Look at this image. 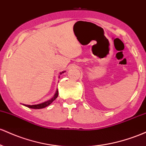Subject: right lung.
<instances>
[{"label": "right lung", "mask_w": 146, "mask_h": 146, "mask_svg": "<svg viewBox=\"0 0 146 146\" xmlns=\"http://www.w3.org/2000/svg\"><path fill=\"white\" fill-rule=\"evenodd\" d=\"M62 73H63V72H60V74H62ZM58 90H56V92L54 96V97L52 98L51 100H49V101H46V102L42 103V104H38V105H32V106H30V105H25V106L29 108H33V109L43 108L47 107V106H48L49 105L51 104L53 102V101H54L56 99L57 96H58Z\"/></svg>", "instance_id": "add662e5"}]
</instances>
